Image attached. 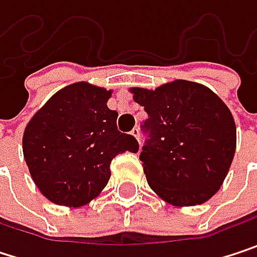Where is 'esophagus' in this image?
<instances>
[{
	"label": "esophagus",
	"mask_w": 257,
	"mask_h": 257,
	"mask_svg": "<svg viewBox=\"0 0 257 257\" xmlns=\"http://www.w3.org/2000/svg\"><path fill=\"white\" fill-rule=\"evenodd\" d=\"M131 135H132V137H135V138L138 140V143H140V129L134 128L132 131H131Z\"/></svg>",
	"instance_id": "34e87169"
}]
</instances>
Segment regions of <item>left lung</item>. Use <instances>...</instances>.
<instances>
[{
    "label": "left lung",
    "instance_id": "8db88e82",
    "mask_svg": "<svg viewBox=\"0 0 257 257\" xmlns=\"http://www.w3.org/2000/svg\"><path fill=\"white\" fill-rule=\"evenodd\" d=\"M149 119V141L140 153L150 189L165 202H207L226 179L236 147L228 105L207 86L174 80L156 89L131 87Z\"/></svg>",
    "mask_w": 257,
    "mask_h": 257
}]
</instances>
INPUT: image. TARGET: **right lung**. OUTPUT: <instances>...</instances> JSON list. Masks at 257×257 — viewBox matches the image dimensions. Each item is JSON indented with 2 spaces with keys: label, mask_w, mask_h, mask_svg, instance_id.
<instances>
[{
  "label": "right lung",
  "mask_w": 257,
  "mask_h": 257,
  "mask_svg": "<svg viewBox=\"0 0 257 257\" xmlns=\"http://www.w3.org/2000/svg\"><path fill=\"white\" fill-rule=\"evenodd\" d=\"M111 90L77 81L58 90L28 122L22 149L29 174L50 202L81 207L107 186L119 153H137V140L117 131Z\"/></svg>",
  "instance_id": "add662e5"
}]
</instances>
